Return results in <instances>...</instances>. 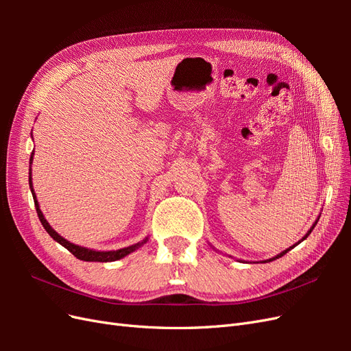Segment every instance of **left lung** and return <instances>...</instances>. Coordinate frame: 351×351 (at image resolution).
<instances>
[{"label": "left lung", "mask_w": 351, "mask_h": 351, "mask_svg": "<svg viewBox=\"0 0 351 351\" xmlns=\"http://www.w3.org/2000/svg\"><path fill=\"white\" fill-rule=\"evenodd\" d=\"M317 221H319V218H317V219H316V221H315V222H313V226H312V227H311V230H309V231H307V232H306V236H304V237H303V239H302V240H300V241H299V243H302V241H303V240H306V239H307V236H309V234H311V232H312V230H313V228H315V226H316V224H317ZM299 243H295V244H299ZM295 244H294V246H290V247H289V249H285V250H284V252H281V253H278V254H277V256H274V258H271V259H268V261H263V262H272V261H275V259H278V258H281V256H284V254H285V253H287V252H290V250H291V249H293V247H295Z\"/></svg>", "instance_id": "left-lung-1"}]
</instances>
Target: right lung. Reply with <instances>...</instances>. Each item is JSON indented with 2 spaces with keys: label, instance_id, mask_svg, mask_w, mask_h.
Masks as SVG:
<instances>
[{
  "label": "right lung",
  "instance_id": "1",
  "mask_svg": "<svg viewBox=\"0 0 351 351\" xmlns=\"http://www.w3.org/2000/svg\"><path fill=\"white\" fill-rule=\"evenodd\" d=\"M32 159H34V152H32V155H30V164H32ZM29 186L32 187L30 190H32V195H34L35 206H36V212H38V217H39L40 224L44 226V228L47 230V232L52 239H54L57 243H60L61 246H64L69 252H71L74 256H76L80 261H86V262H114V261H119V259L127 256V254H130L132 252L137 250V249L142 246V244H145L147 241V237H146L143 241L136 243V244H133V246L123 247V249H119V250H110V252H98V250H93V249L77 246V244H73L69 240H66L64 237H61L58 232L49 226V222L44 218V214H42V210H40L39 204H38V200H36V195L34 192V184H32L30 173H29Z\"/></svg>",
  "mask_w": 351,
  "mask_h": 351
}]
</instances>
